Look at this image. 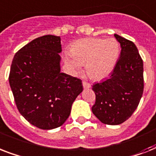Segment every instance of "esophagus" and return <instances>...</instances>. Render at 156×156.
I'll list each match as a JSON object with an SVG mask.
<instances>
[{"label":"esophagus","mask_w":156,"mask_h":156,"mask_svg":"<svg viewBox=\"0 0 156 156\" xmlns=\"http://www.w3.org/2000/svg\"><path fill=\"white\" fill-rule=\"evenodd\" d=\"M83 87L85 88V89H88V88L90 87V83H87V82H83Z\"/></svg>","instance_id":"obj_1"}]
</instances>
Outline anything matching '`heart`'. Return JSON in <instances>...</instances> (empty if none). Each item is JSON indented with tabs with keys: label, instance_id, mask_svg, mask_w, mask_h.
<instances>
[{
	"label": "heart",
	"instance_id": "b5f03b06",
	"mask_svg": "<svg viewBox=\"0 0 156 156\" xmlns=\"http://www.w3.org/2000/svg\"><path fill=\"white\" fill-rule=\"evenodd\" d=\"M70 56L64 61L71 73L78 74L82 66H86L88 76L92 79H102L113 70L118 60L120 47L115 39L86 38L76 40L69 48Z\"/></svg>",
	"mask_w": 156,
	"mask_h": 156
}]
</instances>
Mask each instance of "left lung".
I'll return each mask as SVG.
<instances>
[{"mask_svg": "<svg viewBox=\"0 0 156 156\" xmlns=\"http://www.w3.org/2000/svg\"><path fill=\"white\" fill-rule=\"evenodd\" d=\"M121 48L111 76L92 86L95 103L93 114L102 123H123L135 111L143 93V62L133 42L114 35Z\"/></svg>", "mask_w": 156, "mask_h": 156, "instance_id": "8db88e82", "label": "left lung"}]
</instances>
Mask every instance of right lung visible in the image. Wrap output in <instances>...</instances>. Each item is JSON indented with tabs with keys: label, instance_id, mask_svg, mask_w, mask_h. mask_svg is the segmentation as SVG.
Masks as SVG:
<instances>
[{
	"label": "right lung",
	"instance_id": "add662e5",
	"mask_svg": "<svg viewBox=\"0 0 156 156\" xmlns=\"http://www.w3.org/2000/svg\"><path fill=\"white\" fill-rule=\"evenodd\" d=\"M61 37L36 38L13 57L9 82L24 118L42 129L62 126L82 93L80 79L61 72Z\"/></svg>",
	"mask_w": 156,
	"mask_h": 156
}]
</instances>
